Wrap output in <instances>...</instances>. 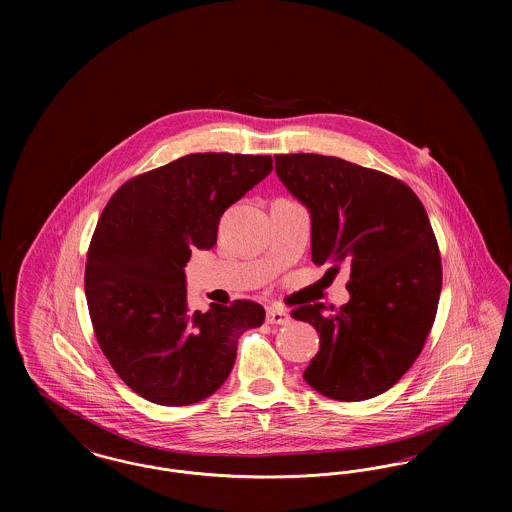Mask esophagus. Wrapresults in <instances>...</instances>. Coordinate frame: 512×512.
Wrapping results in <instances>:
<instances>
[{
    "mask_svg": "<svg viewBox=\"0 0 512 512\" xmlns=\"http://www.w3.org/2000/svg\"><path fill=\"white\" fill-rule=\"evenodd\" d=\"M267 322L268 324H288L290 322V315L284 309L270 307L267 311Z\"/></svg>",
    "mask_w": 512,
    "mask_h": 512,
    "instance_id": "34e87169",
    "label": "esophagus"
}]
</instances>
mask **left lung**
Masks as SVG:
<instances>
[{
	"label": "left lung",
	"mask_w": 512,
	"mask_h": 512,
	"mask_svg": "<svg viewBox=\"0 0 512 512\" xmlns=\"http://www.w3.org/2000/svg\"><path fill=\"white\" fill-rule=\"evenodd\" d=\"M276 174L311 211L315 265L351 267V299L295 309L320 349L303 372L318 393L363 401L395 386L418 359L441 292L438 240L413 190L386 172L317 153L274 155Z\"/></svg>",
	"instance_id": "1"
}]
</instances>
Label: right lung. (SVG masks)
Instances as JSON below:
<instances>
[{
  "label": "right lung",
  "instance_id": "add662e5",
  "mask_svg": "<svg viewBox=\"0 0 512 512\" xmlns=\"http://www.w3.org/2000/svg\"><path fill=\"white\" fill-rule=\"evenodd\" d=\"M272 171L270 155L192 153L124 182L88 247L84 290L94 334L122 382L184 407L226 382L238 340L265 322L249 299L192 311L184 267L217 244L222 213Z\"/></svg>",
  "mask_w": 512,
  "mask_h": 512
}]
</instances>
